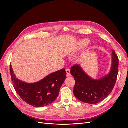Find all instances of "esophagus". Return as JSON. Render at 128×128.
Here are the masks:
<instances>
[{
    "instance_id": "esophagus-1",
    "label": "esophagus",
    "mask_w": 128,
    "mask_h": 128,
    "mask_svg": "<svg viewBox=\"0 0 128 128\" xmlns=\"http://www.w3.org/2000/svg\"><path fill=\"white\" fill-rule=\"evenodd\" d=\"M66 73H67V76H71V74H70V70L69 69H67L66 70Z\"/></svg>"
}]
</instances>
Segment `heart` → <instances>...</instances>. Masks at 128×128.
<instances>
[{"label":"heart","mask_w":128,"mask_h":128,"mask_svg":"<svg viewBox=\"0 0 128 128\" xmlns=\"http://www.w3.org/2000/svg\"><path fill=\"white\" fill-rule=\"evenodd\" d=\"M90 42V40L87 38L83 39V40H80L78 44V48L82 49V48H85L88 44Z\"/></svg>","instance_id":"obj_1"}]
</instances>
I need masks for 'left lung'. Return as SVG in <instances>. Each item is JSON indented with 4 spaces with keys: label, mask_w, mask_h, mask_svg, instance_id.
Returning a JSON list of instances; mask_svg holds the SVG:
<instances>
[{
    "label": "left lung",
    "mask_w": 128,
    "mask_h": 128,
    "mask_svg": "<svg viewBox=\"0 0 128 128\" xmlns=\"http://www.w3.org/2000/svg\"><path fill=\"white\" fill-rule=\"evenodd\" d=\"M118 71V58L112 50V65L109 74L103 78L94 80L89 76L80 65L71 68L70 73L74 76L76 84L74 93L79 100L88 104H96L110 94L116 84Z\"/></svg>",
    "instance_id": "left-lung-1"
}]
</instances>
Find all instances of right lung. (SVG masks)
Here are the masks:
<instances>
[{
    "instance_id": "add662e5",
    "label": "right lung",
    "mask_w": 128,
    "mask_h": 128,
    "mask_svg": "<svg viewBox=\"0 0 128 128\" xmlns=\"http://www.w3.org/2000/svg\"><path fill=\"white\" fill-rule=\"evenodd\" d=\"M10 72L16 93L27 103L35 107H43L55 100L66 78L65 69H62L52 73L38 82L30 84L16 78L11 64Z\"/></svg>"
}]
</instances>
